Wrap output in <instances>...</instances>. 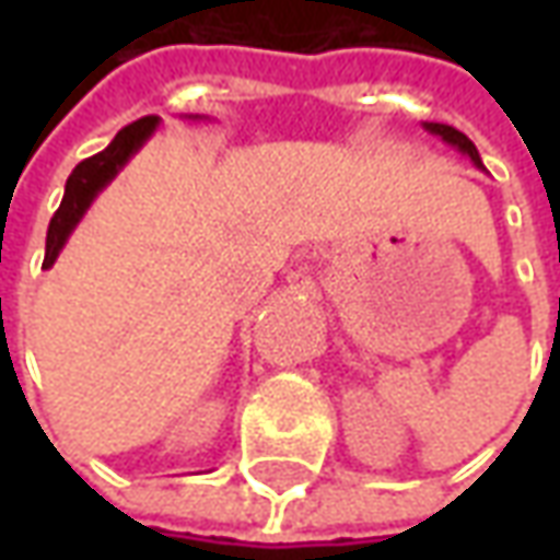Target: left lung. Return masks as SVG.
I'll return each mask as SVG.
<instances>
[{"mask_svg":"<svg viewBox=\"0 0 560 560\" xmlns=\"http://www.w3.org/2000/svg\"><path fill=\"white\" fill-rule=\"evenodd\" d=\"M425 128H429L432 135H438V138H441V140H446V143H453V147H458V149H462V152H468L474 164H480L477 147H474V143H470V140H468V135H462L458 128L441 126V122H425ZM480 167H482V164H480Z\"/></svg>","mask_w":560,"mask_h":560,"instance_id":"8db88e82","label":"left lung"}]
</instances>
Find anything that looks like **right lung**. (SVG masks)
<instances>
[{"label":"right lung","instance_id":"add662e5","mask_svg":"<svg viewBox=\"0 0 560 560\" xmlns=\"http://www.w3.org/2000/svg\"><path fill=\"white\" fill-rule=\"evenodd\" d=\"M159 126V116H143L138 122H131L126 126L119 135L114 138V143L98 152V155H92V159H83L71 171L66 183V197H62V203L54 212V219H50V228H47V252H44V269L54 267L56 255H59V248L66 245L68 233L74 231V224L83 219V212L92 203V197L102 191L104 185L114 179L119 167L131 159V152H138L140 143L155 131Z\"/></svg>","mask_w":560,"mask_h":560}]
</instances>
